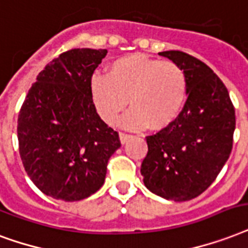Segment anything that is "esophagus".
<instances>
[{"label":"esophagus","mask_w":248,"mask_h":248,"mask_svg":"<svg viewBox=\"0 0 248 248\" xmlns=\"http://www.w3.org/2000/svg\"><path fill=\"white\" fill-rule=\"evenodd\" d=\"M130 138H131V135H130V134H126V132H120V139H121V143H122V144H124V143H126V141H127Z\"/></svg>","instance_id":"obj_1"}]
</instances>
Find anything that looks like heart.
Wrapping results in <instances>:
<instances>
[{"instance_id":"heart-1","label":"heart","mask_w":248,"mask_h":248,"mask_svg":"<svg viewBox=\"0 0 248 248\" xmlns=\"http://www.w3.org/2000/svg\"><path fill=\"white\" fill-rule=\"evenodd\" d=\"M187 77L175 62L144 54H128L108 66L107 77L91 80V96L100 117L114 124L127 107L132 110L122 120L128 128L155 130L169 127L181 114L187 99Z\"/></svg>"}]
</instances>
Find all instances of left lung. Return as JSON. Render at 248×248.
<instances>
[{"label": "left lung", "mask_w": 248, "mask_h": 248, "mask_svg": "<svg viewBox=\"0 0 248 248\" xmlns=\"http://www.w3.org/2000/svg\"><path fill=\"white\" fill-rule=\"evenodd\" d=\"M158 54L185 70L188 96L169 127L145 137L148 152L140 173L149 191L186 202L203 194L228 161L235 110L222 80L204 62L179 50Z\"/></svg>", "instance_id": "obj_1"}]
</instances>
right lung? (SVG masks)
Masks as SVG:
<instances>
[{
	"label": "right lung",
	"mask_w": 248,
	"mask_h": 248,
	"mask_svg": "<svg viewBox=\"0 0 248 248\" xmlns=\"http://www.w3.org/2000/svg\"><path fill=\"white\" fill-rule=\"evenodd\" d=\"M107 49L77 48L45 66L18 116L19 154L35 186L53 199L77 202L104 185L120 135L96 113L91 80Z\"/></svg>",
	"instance_id": "right-lung-1"
}]
</instances>
